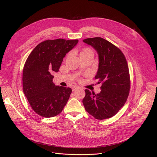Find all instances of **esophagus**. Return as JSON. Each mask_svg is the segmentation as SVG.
<instances>
[{
	"label": "esophagus",
	"mask_w": 157,
	"mask_h": 157,
	"mask_svg": "<svg viewBox=\"0 0 157 157\" xmlns=\"http://www.w3.org/2000/svg\"><path fill=\"white\" fill-rule=\"evenodd\" d=\"M79 88V86H74L73 87H72V90L74 91L75 90H76V89H78Z\"/></svg>",
	"instance_id": "esophagus-1"
}]
</instances>
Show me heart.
Wrapping results in <instances>:
<instances>
[{
	"label": "heart",
	"instance_id": "1",
	"mask_svg": "<svg viewBox=\"0 0 157 157\" xmlns=\"http://www.w3.org/2000/svg\"><path fill=\"white\" fill-rule=\"evenodd\" d=\"M93 53V51L91 50V49L89 48H84L81 52L80 55H84V54H87V53Z\"/></svg>",
	"mask_w": 157,
	"mask_h": 157
}]
</instances>
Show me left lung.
<instances>
[{
  "label": "left lung",
  "mask_w": 157,
  "mask_h": 157,
  "mask_svg": "<svg viewBox=\"0 0 157 157\" xmlns=\"http://www.w3.org/2000/svg\"><path fill=\"white\" fill-rule=\"evenodd\" d=\"M83 41L98 53L99 68L95 78L98 84H102L101 91L97 94L85 89L83 105L96 119L110 118L124 106L129 94L130 80L126 58L119 48L102 38H86Z\"/></svg>",
  "instance_id": "1"
}]
</instances>
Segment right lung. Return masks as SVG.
<instances>
[{"label": "right lung", "mask_w": 157, "mask_h": 157, "mask_svg": "<svg viewBox=\"0 0 157 157\" xmlns=\"http://www.w3.org/2000/svg\"><path fill=\"white\" fill-rule=\"evenodd\" d=\"M78 40H47L39 43L28 56L24 66L23 89L34 112L43 117L61 113L72 92L71 89L55 86L53 73L58 72L66 53Z\"/></svg>", "instance_id": "add662e5"}]
</instances>
